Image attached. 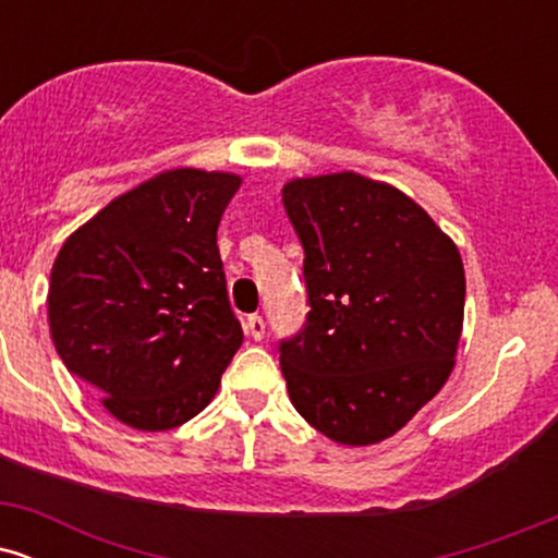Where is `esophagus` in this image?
Segmentation results:
<instances>
[{
	"instance_id": "obj_1",
	"label": "esophagus",
	"mask_w": 558,
	"mask_h": 558,
	"mask_svg": "<svg viewBox=\"0 0 558 558\" xmlns=\"http://www.w3.org/2000/svg\"><path fill=\"white\" fill-rule=\"evenodd\" d=\"M243 328H246V332L254 338V341H262V336H265V319L259 315H248L246 323H243Z\"/></svg>"
}]
</instances>
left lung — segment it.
Returning a JSON list of instances; mask_svg holds the SVG:
<instances>
[{"label":"left lung","mask_w":558,"mask_h":558,"mask_svg":"<svg viewBox=\"0 0 558 558\" xmlns=\"http://www.w3.org/2000/svg\"><path fill=\"white\" fill-rule=\"evenodd\" d=\"M310 315L280 341L296 412L343 446L399 433L444 388L464 325L459 248L414 198L360 172L293 178Z\"/></svg>","instance_id":"1"}]
</instances>
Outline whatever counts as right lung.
<instances>
[{"mask_svg":"<svg viewBox=\"0 0 558 558\" xmlns=\"http://www.w3.org/2000/svg\"><path fill=\"white\" fill-rule=\"evenodd\" d=\"M233 172L165 170L112 198L62 243L49 280L60 360L136 430H172L220 388L243 343L217 226Z\"/></svg>","mask_w":558,"mask_h":558,"instance_id":"obj_1","label":"right lung"}]
</instances>
